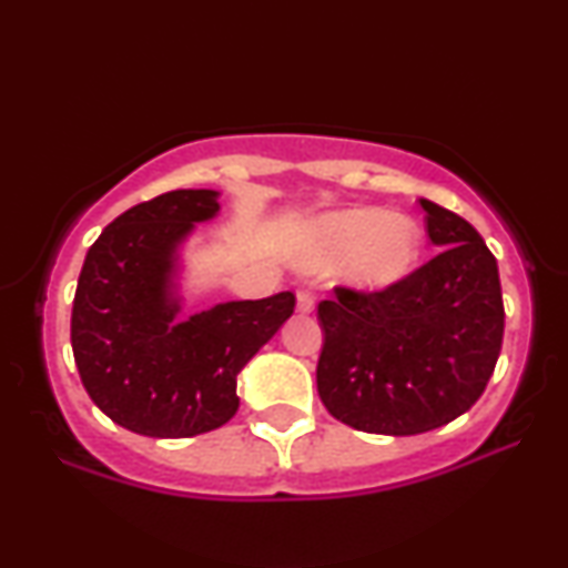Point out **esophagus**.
<instances>
[{"instance_id": "34e87169", "label": "esophagus", "mask_w": 568, "mask_h": 568, "mask_svg": "<svg viewBox=\"0 0 568 568\" xmlns=\"http://www.w3.org/2000/svg\"><path fill=\"white\" fill-rule=\"evenodd\" d=\"M296 310L302 312V315H310V312L315 310V296H312V293H306V291H298L296 293Z\"/></svg>"}]
</instances>
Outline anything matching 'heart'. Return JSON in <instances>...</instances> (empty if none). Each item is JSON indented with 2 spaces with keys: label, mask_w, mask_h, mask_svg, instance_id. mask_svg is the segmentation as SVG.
<instances>
[{
  "label": "heart",
  "mask_w": 568,
  "mask_h": 568,
  "mask_svg": "<svg viewBox=\"0 0 568 568\" xmlns=\"http://www.w3.org/2000/svg\"><path fill=\"white\" fill-rule=\"evenodd\" d=\"M422 253L425 230L419 221L374 205L323 213L306 226L302 240L306 270H334L344 264L347 283L366 293L389 291L408 280Z\"/></svg>",
  "instance_id": "b5f03b06"
}]
</instances>
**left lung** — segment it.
Returning <instances> with one entry per match:
<instances>
[{
  "label": "left lung",
  "instance_id": "left-lung-1",
  "mask_svg": "<svg viewBox=\"0 0 568 568\" xmlns=\"http://www.w3.org/2000/svg\"><path fill=\"white\" fill-rule=\"evenodd\" d=\"M438 256L382 293L336 288L317 306V395L331 416L376 435L438 429L484 395L501 349L497 258L473 224L429 200Z\"/></svg>",
  "mask_w": 568,
  "mask_h": 568
}]
</instances>
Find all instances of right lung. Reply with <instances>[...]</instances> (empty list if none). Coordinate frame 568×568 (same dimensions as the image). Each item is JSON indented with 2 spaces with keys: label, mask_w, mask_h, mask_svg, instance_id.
<instances>
[{
  "label": "right lung",
  "mask_w": 568,
  "mask_h": 568,
  "mask_svg": "<svg viewBox=\"0 0 568 568\" xmlns=\"http://www.w3.org/2000/svg\"><path fill=\"white\" fill-rule=\"evenodd\" d=\"M216 189H175L116 216L84 256L71 349L93 403L146 438H192L237 414V374L293 315L291 291L184 312V251Z\"/></svg>",
  "instance_id": "1"
}]
</instances>
